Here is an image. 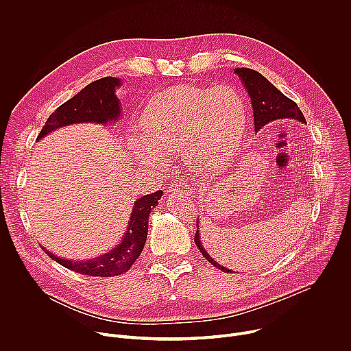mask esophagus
Wrapping results in <instances>:
<instances>
[{
  "label": "esophagus",
  "mask_w": 351,
  "mask_h": 351,
  "mask_svg": "<svg viewBox=\"0 0 351 351\" xmlns=\"http://www.w3.org/2000/svg\"><path fill=\"white\" fill-rule=\"evenodd\" d=\"M190 191V184H187V183H182V182H179V183H175L172 187H171V195H179V194H187Z\"/></svg>",
  "instance_id": "obj_1"
}]
</instances>
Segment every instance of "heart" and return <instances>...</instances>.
Wrapping results in <instances>:
<instances>
[{"label":"heart","mask_w":351,"mask_h":351,"mask_svg":"<svg viewBox=\"0 0 351 351\" xmlns=\"http://www.w3.org/2000/svg\"><path fill=\"white\" fill-rule=\"evenodd\" d=\"M240 94L228 86L213 90L180 84L160 91L141 115V132L133 137L136 161L157 167L158 149L182 153L199 175H217L228 165L245 128Z\"/></svg>","instance_id":"heart-1"}]
</instances>
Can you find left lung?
Returning a JSON list of instances; mask_svg holds the SVG:
<instances>
[{"instance_id":"1","label":"left lung","mask_w":351,"mask_h":351,"mask_svg":"<svg viewBox=\"0 0 351 351\" xmlns=\"http://www.w3.org/2000/svg\"><path fill=\"white\" fill-rule=\"evenodd\" d=\"M239 80L241 82L245 93L250 97L253 108V117H254V130L258 132L265 125L282 121V119H294L297 122L307 123L303 112L300 111L298 106L287 98L282 91H279L267 77H264L257 71L248 69V68H234L233 71ZM198 221H197V230L194 236V243L198 247L199 252L204 256V258L213 264L215 268L221 269L222 272H233L232 269L222 267L218 261H215L207 250L204 248L202 243V236L198 232Z\"/></svg>"}]
</instances>
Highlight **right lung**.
Instances as JSON below:
<instances>
[{"label": "right lung", "instance_id": "add662e5", "mask_svg": "<svg viewBox=\"0 0 351 351\" xmlns=\"http://www.w3.org/2000/svg\"><path fill=\"white\" fill-rule=\"evenodd\" d=\"M122 86L119 77L107 76L95 80L82 88L66 103L58 107L48 117L37 140L44 138L60 128L77 123H95L107 126L117 123L121 119L122 107L117 97V88ZM162 197V190L145 194L132 203V211L122 239L110 248L107 253L88 260H69L58 257L53 252L43 247L49 258H53L62 267L87 276H118L130 269L134 261L141 254L148 232V218Z\"/></svg>", "mask_w": 351, "mask_h": 351}]
</instances>
